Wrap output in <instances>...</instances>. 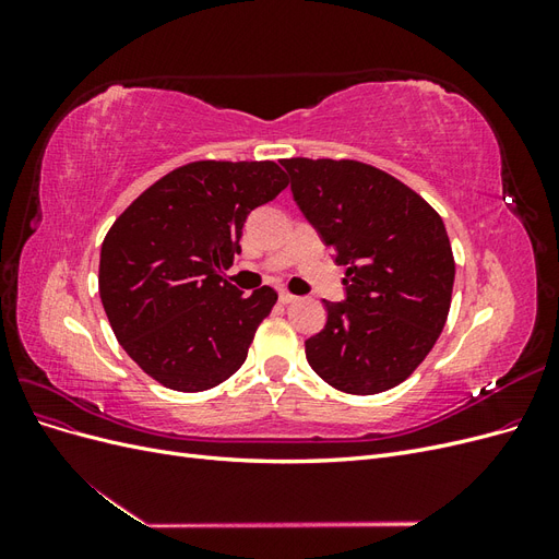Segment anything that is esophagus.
<instances>
[{"mask_svg":"<svg viewBox=\"0 0 559 559\" xmlns=\"http://www.w3.org/2000/svg\"><path fill=\"white\" fill-rule=\"evenodd\" d=\"M296 300V296L294 294H289V292H280V302H284V306H289V302H294Z\"/></svg>","mask_w":559,"mask_h":559,"instance_id":"34e87169","label":"esophagus"}]
</instances>
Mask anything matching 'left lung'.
<instances>
[{
    "instance_id": "left-lung-1",
    "label": "left lung",
    "mask_w": 559,
    "mask_h": 559,
    "mask_svg": "<svg viewBox=\"0 0 559 559\" xmlns=\"http://www.w3.org/2000/svg\"><path fill=\"white\" fill-rule=\"evenodd\" d=\"M294 200L347 265V300L306 341L314 373L345 394L413 376L450 312L454 257L443 218L411 186L359 160L284 158Z\"/></svg>"
}]
</instances>
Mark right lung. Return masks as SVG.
<instances>
[{
    "mask_svg": "<svg viewBox=\"0 0 559 559\" xmlns=\"http://www.w3.org/2000/svg\"><path fill=\"white\" fill-rule=\"evenodd\" d=\"M286 186L273 160H195L116 218L99 253V298L116 341L148 378L205 392L245 364L277 292L245 296L224 270L240 253L247 214Z\"/></svg>",
    "mask_w": 559,
    "mask_h": 559,
    "instance_id": "right-lung-1",
    "label": "right lung"
}]
</instances>
